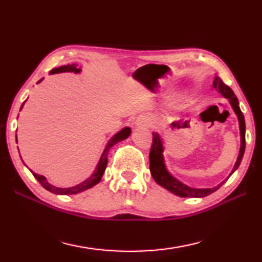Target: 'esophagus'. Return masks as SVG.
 <instances>
[{
	"mask_svg": "<svg viewBox=\"0 0 262 262\" xmlns=\"http://www.w3.org/2000/svg\"><path fill=\"white\" fill-rule=\"evenodd\" d=\"M136 125L137 126H142V127H147V126L151 125V121H150V119L147 118V117H142V118L137 119Z\"/></svg>",
	"mask_w": 262,
	"mask_h": 262,
	"instance_id": "esophagus-1",
	"label": "esophagus"
}]
</instances>
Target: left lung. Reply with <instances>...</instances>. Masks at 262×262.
Listing matches in <instances>:
<instances>
[{
    "instance_id": "obj_1",
    "label": "left lung",
    "mask_w": 262,
    "mask_h": 262,
    "mask_svg": "<svg viewBox=\"0 0 262 262\" xmlns=\"http://www.w3.org/2000/svg\"><path fill=\"white\" fill-rule=\"evenodd\" d=\"M215 90L219 91L220 94L224 97V98H228L230 104H231L232 108L234 111V113L237 114L238 117V121H239V129H241V150H239V155H238V159L236 164H234V167L230 176H231L234 171L237 170L239 164H241L244 152H245V119H244V115L241 111V107H239V103L236 95L233 94V91L231 90V88L228 86L227 84L223 83V81L219 77L215 76L214 83ZM163 142L161 136H159L157 133H152V145L151 149H150V154H149V159H150V172H151L152 178L158 185L163 186L164 188H166L167 190H170L171 193H173L178 196L181 198H203L207 196L211 193H214L215 190L219 189L222 185L224 184L221 183L220 185H217L216 187L212 188H192L189 186L185 185L181 183V181L177 180L174 177H172L165 167V163H164V157H163Z\"/></svg>"
}]
</instances>
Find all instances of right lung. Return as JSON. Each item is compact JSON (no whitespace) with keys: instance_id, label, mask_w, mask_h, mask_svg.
<instances>
[{"instance_id":"1","label":"right lung","mask_w":262,"mask_h":262,"mask_svg":"<svg viewBox=\"0 0 262 262\" xmlns=\"http://www.w3.org/2000/svg\"><path fill=\"white\" fill-rule=\"evenodd\" d=\"M66 72H72V73L77 74V73L81 72V69L77 68L76 64H67V66H62V67H59V68H54L53 70H51L50 74H59V73H66ZM39 82H41V79ZM24 103H25V101H24ZM24 103H23V105H24ZM23 105H21V107H23ZM21 107H20V110H21ZM130 132L132 130H130L129 127H125L122 130L119 132L118 134H115L112 137V139L110 140L107 145H106L104 152H103V155H101V157H100V161L98 163V165H97L95 172L91 174L90 178H88L86 180H84L83 183H81V184L74 186V187H69V188L55 187V186H53V185H51L50 183H48L47 179L43 176L34 173L33 171H31V172H32V174H33L34 178L37 179L39 183L41 184L42 187L46 188L47 190H50V192H52V193L60 194V195H70V194L81 193V192H83V190L94 187L96 184L99 183L100 179H101V177H103L104 172H105L106 165H107V154L110 151L111 147H113V145L115 143H118V142H120L122 140H126L127 137L130 135ZM16 141H17V139H16Z\"/></svg>"}]
</instances>
